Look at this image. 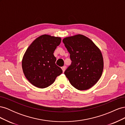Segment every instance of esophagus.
Segmentation results:
<instances>
[{
	"mask_svg": "<svg viewBox=\"0 0 125 125\" xmlns=\"http://www.w3.org/2000/svg\"><path fill=\"white\" fill-rule=\"evenodd\" d=\"M62 70L63 73H64V71H65V69H66V67H65V66H63V67H62Z\"/></svg>",
	"mask_w": 125,
	"mask_h": 125,
	"instance_id": "obj_1",
	"label": "esophagus"
}]
</instances>
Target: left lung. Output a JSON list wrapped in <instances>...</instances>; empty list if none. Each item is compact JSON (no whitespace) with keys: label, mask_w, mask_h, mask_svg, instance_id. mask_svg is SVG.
Listing matches in <instances>:
<instances>
[{"label":"left lung","mask_w":125,"mask_h":125,"mask_svg":"<svg viewBox=\"0 0 125 125\" xmlns=\"http://www.w3.org/2000/svg\"><path fill=\"white\" fill-rule=\"evenodd\" d=\"M62 42L71 60L64 73L66 77L79 90L91 88L99 81L103 70L101 51L91 40L83 35L66 37Z\"/></svg>","instance_id":"8db88e82"}]
</instances>
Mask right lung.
<instances>
[{"instance_id": "1", "label": "right lung", "mask_w": 125, "mask_h": 125, "mask_svg": "<svg viewBox=\"0 0 125 125\" xmlns=\"http://www.w3.org/2000/svg\"><path fill=\"white\" fill-rule=\"evenodd\" d=\"M61 38L43 35L37 37L26 51L22 62L26 78L32 84L45 88L55 81L62 70L55 63L54 52Z\"/></svg>"}]
</instances>
